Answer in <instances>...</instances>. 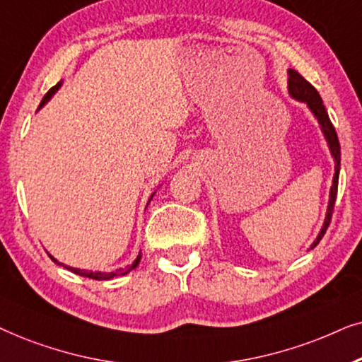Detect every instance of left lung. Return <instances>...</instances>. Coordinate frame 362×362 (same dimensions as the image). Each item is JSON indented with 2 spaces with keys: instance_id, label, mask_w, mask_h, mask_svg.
<instances>
[{
  "instance_id": "left-lung-1",
  "label": "left lung",
  "mask_w": 362,
  "mask_h": 362,
  "mask_svg": "<svg viewBox=\"0 0 362 362\" xmlns=\"http://www.w3.org/2000/svg\"><path fill=\"white\" fill-rule=\"evenodd\" d=\"M288 94H290L291 99L298 100V103H305L306 107L311 110L313 117H315L317 120V124H320L321 134L325 136L327 148H329L332 160H334V177H332V185L329 189V200H327L325 221H322L321 230L320 233H317V237L315 238V242L311 243V248H315L316 245L320 243L322 235L326 233L327 225H329L331 221L332 209H334L336 194H338L339 168H341V147H339V141H338V136H336L334 127H332L329 120V115H327L325 104H322L321 95L317 94V90L295 69H288Z\"/></svg>"
}]
</instances>
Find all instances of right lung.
<instances>
[{
	"label": "right lung",
	"mask_w": 362,
	"mask_h": 362,
	"mask_svg": "<svg viewBox=\"0 0 362 362\" xmlns=\"http://www.w3.org/2000/svg\"><path fill=\"white\" fill-rule=\"evenodd\" d=\"M62 86V81H59V83H57L54 88H51L49 90H47V94L45 95V99H42V103L40 104V109H42L45 107V104H47L51 100V98L52 95H54L57 90H59V88ZM37 109V110H40ZM153 195H156V192H153V194L151 195V199H148V202H147V205L151 204V200L153 199ZM147 205H146V209H147ZM49 258L52 259V262H54L56 264H61V267H64L66 269H69V272H72V273H76V274H79V276H84V278H93V279H98V281H105V279H112V278H115V276H124V274H127V273H131L132 269H136L137 267H139V263H141V258H142V253L139 252V255H137V258L134 259V263L131 264V267L129 268H125V269H122V268H119V269H115V272H110V273H107V272H93V269H81V268H72V267H67V264H64V263H59L57 262V259L52 257V255H49Z\"/></svg>",
	"instance_id": "right-lung-1"
}]
</instances>
